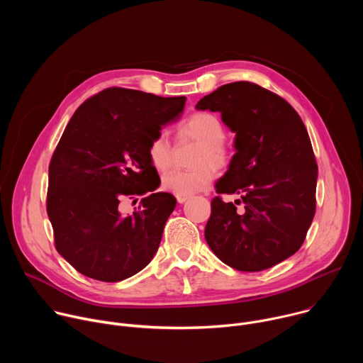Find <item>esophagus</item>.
<instances>
[{
	"instance_id": "obj_1",
	"label": "esophagus",
	"mask_w": 363,
	"mask_h": 363,
	"mask_svg": "<svg viewBox=\"0 0 363 363\" xmlns=\"http://www.w3.org/2000/svg\"><path fill=\"white\" fill-rule=\"evenodd\" d=\"M188 198H189V196H177V201H178L179 203H184V202L188 201Z\"/></svg>"
}]
</instances>
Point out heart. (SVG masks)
<instances>
[{
	"label": "heart",
	"mask_w": 363,
	"mask_h": 363,
	"mask_svg": "<svg viewBox=\"0 0 363 363\" xmlns=\"http://www.w3.org/2000/svg\"><path fill=\"white\" fill-rule=\"evenodd\" d=\"M181 140L199 142L191 171H171L162 178V188L177 196H191L208 189L216 169L230 164L231 153L224 143L225 128L221 119L210 112H196L178 126ZM147 158L157 171H167L172 164V146L165 133L155 136L147 146Z\"/></svg>",
	"instance_id": "b5f03b06"
}]
</instances>
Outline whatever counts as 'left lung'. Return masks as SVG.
<instances>
[{"label": "left lung", "mask_w": 363, "mask_h": 363, "mask_svg": "<svg viewBox=\"0 0 363 363\" xmlns=\"http://www.w3.org/2000/svg\"><path fill=\"white\" fill-rule=\"evenodd\" d=\"M195 108L220 112L235 133V153L216 189L244 203L237 211L213 199L206 242L240 272L281 263L301 247L316 211L318 165L303 121L284 99L250 82L224 84Z\"/></svg>", "instance_id": "obj_1"}]
</instances>
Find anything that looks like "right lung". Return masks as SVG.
<instances>
[{"mask_svg": "<svg viewBox=\"0 0 363 363\" xmlns=\"http://www.w3.org/2000/svg\"><path fill=\"white\" fill-rule=\"evenodd\" d=\"M185 100L111 87L72 116L48 167L47 214L56 250L79 273L122 281L157 254L177 199L153 192L161 179L147 146ZM142 194L140 211L123 216L120 202Z\"/></svg>", "mask_w": 363, "mask_h": 363, "instance_id": "add662e5", "label": "right lung"}]
</instances>
